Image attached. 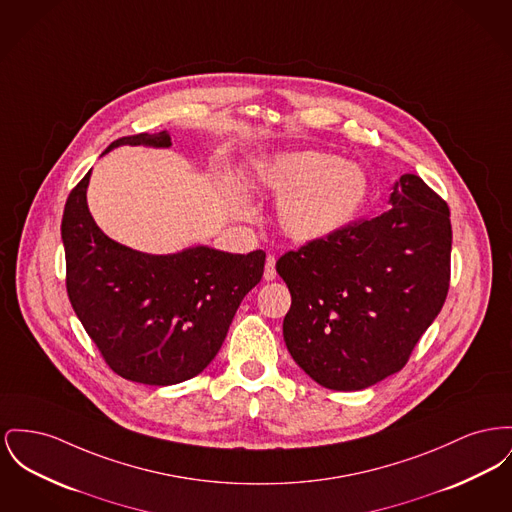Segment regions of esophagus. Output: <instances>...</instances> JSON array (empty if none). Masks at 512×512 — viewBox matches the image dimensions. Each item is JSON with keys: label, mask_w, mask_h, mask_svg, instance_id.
I'll list each match as a JSON object with an SVG mask.
<instances>
[{"label": "esophagus", "mask_w": 512, "mask_h": 512, "mask_svg": "<svg viewBox=\"0 0 512 512\" xmlns=\"http://www.w3.org/2000/svg\"><path fill=\"white\" fill-rule=\"evenodd\" d=\"M265 280H274L276 278V259L269 255L267 257V263H265Z\"/></svg>", "instance_id": "obj_1"}]
</instances>
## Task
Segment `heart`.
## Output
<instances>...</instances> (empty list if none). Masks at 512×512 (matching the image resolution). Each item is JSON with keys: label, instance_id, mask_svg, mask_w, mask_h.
<instances>
[{"label": "heart", "instance_id": "heart-1", "mask_svg": "<svg viewBox=\"0 0 512 512\" xmlns=\"http://www.w3.org/2000/svg\"><path fill=\"white\" fill-rule=\"evenodd\" d=\"M247 185L261 195L276 197V224L286 238L298 243L329 240L346 230L360 216L371 191L360 164L315 149L261 158ZM226 207L243 222L257 216L241 187H230Z\"/></svg>", "mask_w": 512, "mask_h": 512}]
</instances>
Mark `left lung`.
Returning a JSON list of instances; mask_svg holds the SVG:
<instances>
[{"label": "left lung", "mask_w": 512, "mask_h": 512, "mask_svg": "<svg viewBox=\"0 0 512 512\" xmlns=\"http://www.w3.org/2000/svg\"><path fill=\"white\" fill-rule=\"evenodd\" d=\"M389 205L276 261L292 294L286 348L332 391H361L398 373L449 292L447 203L420 176L404 174Z\"/></svg>", "instance_id": "8db88e82"}]
</instances>
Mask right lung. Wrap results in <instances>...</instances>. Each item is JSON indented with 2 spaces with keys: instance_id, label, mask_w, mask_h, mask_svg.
Returning <instances> with one entry per match:
<instances>
[{
  "instance_id": "add662e5",
  "label": "right lung",
  "mask_w": 512,
  "mask_h": 512,
  "mask_svg": "<svg viewBox=\"0 0 512 512\" xmlns=\"http://www.w3.org/2000/svg\"><path fill=\"white\" fill-rule=\"evenodd\" d=\"M121 145L168 149L166 131ZM91 172L69 193L61 240L69 301L102 358L123 379L166 387L199 375L218 354L245 294L259 284L265 251L247 255L191 245L151 255L108 238L87 205Z\"/></svg>"
}]
</instances>
